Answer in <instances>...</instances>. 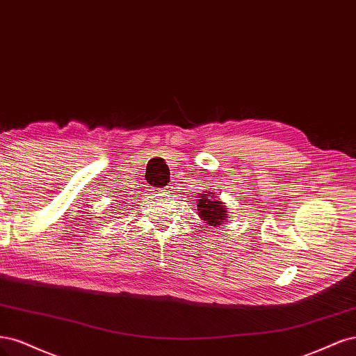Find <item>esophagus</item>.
I'll use <instances>...</instances> for the list:
<instances>
[{"instance_id": "obj_1", "label": "esophagus", "mask_w": 356, "mask_h": 356, "mask_svg": "<svg viewBox=\"0 0 356 356\" xmlns=\"http://www.w3.org/2000/svg\"><path fill=\"white\" fill-rule=\"evenodd\" d=\"M163 191H165V192H171V186H167V188H163Z\"/></svg>"}]
</instances>
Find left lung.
Here are the masks:
<instances>
[{
    "mask_svg": "<svg viewBox=\"0 0 356 356\" xmlns=\"http://www.w3.org/2000/svg\"><path fill=\"white\" fill-rule=\"evenodd\" d=\"M198 214L201 219L210 226H219L226 219V210L219 200H214V195L205 192L204 197L198 200Z\"/></svg>",
    "mask_w": 356,
    "mask_h": 356,
    "instance_id": "8db88e82",
    "label": "left lung"
}]
</instances>
